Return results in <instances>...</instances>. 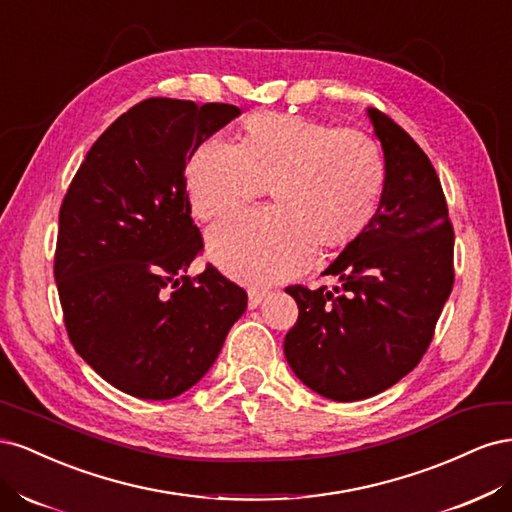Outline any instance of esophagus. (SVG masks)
<instances>
[{
    "mask_svg": "<svg viewBox=\"0 0 512 512\" xmlns=\"http://www.w3.org/2000/svg\"><path fill=\"white\" fill-rule=\"evenodd\" d=\"M265 297H267V290L250 288V292H247V305H250V309H256Z\"/></svg>",
    "mask_w": 512,
    "mask_h": 512,
    "instance_id": "obj_1",
    "label": "esophagus"
}]
</instances>
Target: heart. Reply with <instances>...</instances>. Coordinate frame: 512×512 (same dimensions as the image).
I'll return each mask as SVG.
<instances>
[{"label":"heart","mask_w":512,"mask_h":512,"mask_svg":"<svg viewBox=\"0 0 512 512\" xmlns=\"http://www.w3.org/2000/svg\"><path fill=\"white\" fill-rule=\"evenodd\" d=\"M192 211L218 220L267 188L271 207L241 213L207 235L215 265L247 284H271L352 243L374 220L384 162L359 130H335L297 115L254 113L239 141L196 145L185 164Z\"/></svg>","instance_id":"obj_1"}]
</instances>
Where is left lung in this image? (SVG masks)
I'll return each instance as SVG.
<instances>
[{"label": "left lung", "instance_id": "obj_1", "mask_svg": "<svg viewBox=\"0 0 512 512\" xmlns=\"http://www.w3.org/2000/svg\"><path fill=\"white\" fill-rule=\"evenodd\" d=\"M384 151L374 220L322 275L339 286H288L299 318L284 354L297 378L333 401L374 397L418 365L453 290L455 232L436 168L397 123L367 108Z\"/></svg>", "mask_w": 512, "mask_h": 512}]
</instances>
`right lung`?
I'll use <instances>...</instances> for the list:
<instances>
[{
  "instance_id": "obj_1",
  "label": "right lung",
  "mask_w": 512,
  "mask_h": 512,
  "mask_svg": "<svg viewBox=\"0 0 512 512\" xmlns=\"http://www.w3.org/2000/svg\"><path fill=\"white\" fill-rule=\"evenodd\" d=\"M241 115L232 104L149 98L104 130L59 209L55 282L74 350L115 389L173 399L203 378L247 292L203 252L185 164Z\"/></svg>"
}]
</instances>
